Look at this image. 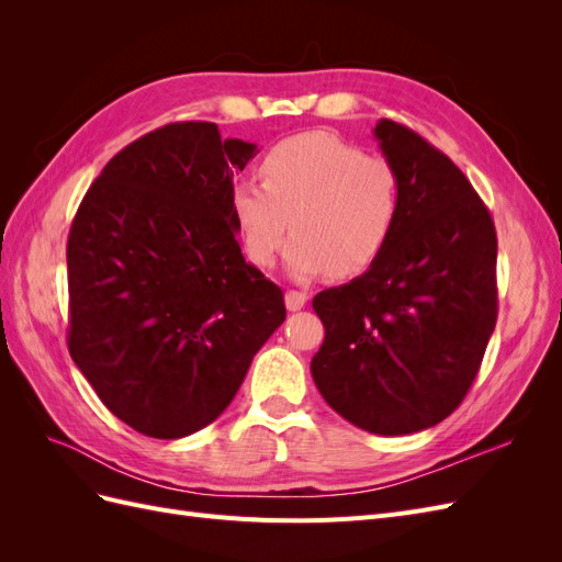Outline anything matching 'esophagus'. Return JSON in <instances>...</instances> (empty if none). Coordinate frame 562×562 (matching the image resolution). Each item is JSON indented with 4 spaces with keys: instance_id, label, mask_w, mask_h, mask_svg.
I'll return each instance as SVG.
<instances>
[{
    "instance_id": "obj_1",
    "label": "esophagus",
    "mask_w": 562,
    "mask_h": 562,
    "mask_svg": "<svg viewBox=\"0 0 562 562\" xmlns=\"http://www.w3.org/2000/svg\"><path fill=\"white\" fill-rule=\"evenodd\" d=\"M304 304H307V293H302V291H288L285 293V310L288 312H300Z\"/></svg>"
}]
</instances>
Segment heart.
<instances>
[{"mask_svg": "<svg viewBox=\"0 0 562 562\" xmlns=\"http://www.w3.org/2000/svg\"><path fill=\"white\" fill-rule=\"evenodd\" d=\"M262 182L239 180L229 209L248 260L269 267L293 241L285 271L297 281L318 274L359 277L386 248L401 215V180L386 159L366 157L330 133H302L271 147Z\"/></svg>", "mask_w": 562, "mask_h": 562, "instance_id": "obj_1", "label": "heart"}]
</instances>
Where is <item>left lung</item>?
I'll return each instance as SVG.
<instances>
[{"instance_id":"8db88e82","label":"left lung","mask_w":562,"mask_h":562,"mask_svg":"<svg viewBox=\"0 0 562 562\" xmlns=\"http://www.w3.org/2000/svg\"><path fill=\"white\" fill-rule=\"evenodd\" d=\"M372 135L401 215L375 265L314 297L326 339L312 378L353 427L405 436L443 422L475 380L497 323V234L443 151L389 119Z\"/></svg>"}]
</instances>
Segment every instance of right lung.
Instances as JSON below:
<instances>
[{
  "label": "right lung",
  "instance_id": "add662e5",
  "mask_svg": "<svg viewBox=\"0 0 562 562\" xmlns=\"http://www.w3.org/2000/svg\"><path fill=\"white\" fill-rule=\"evenodd\" d=\"M255 155L215 124H168L112 157L75 215L67 347L108 411L145 436L184 438L223 415L285 321L229 209Z\"/></svg>",
  "mask_w": 562,
  "mask_h": 562
}]
</instances>
